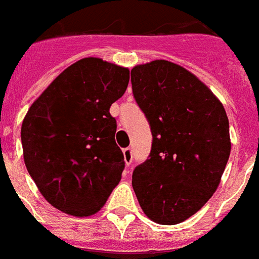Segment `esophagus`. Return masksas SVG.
<instances>
[{
	"instance_id": "obj_1",
	"label": "esophagus",
	"mask_w": 259,
	"mask_h": 259,
	"mask_svg": "<svg viewBox=\"0 0 259 259\" xmlns=\"http://www.w3.org/2000/svg\"><path fill=\"white\" fill-rule=\"evenodd\" d=\"M123 158H125V162L127 166L132 163V161H133V150H132V148L123 149Z\"/></svg>"
}]
</instances>
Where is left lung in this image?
<instances>
[{"label": "left lung", "mask_w": 259, "mask_h": 259, "mask_svg": "<svg viewBox=\"0 0 259 259\" xmlns=\"http://www.w3.org/2000/svg\"><path fill=\"white\" fill-rule=\"evenodd\" d=\"M132 89L153 136L133 171L134 193L151 221L181 224L220 185L232 148L228 115L205 83L169 61L132 69Z\"/></svg>", "instance_id": "left-lung-1"}]
</instances>
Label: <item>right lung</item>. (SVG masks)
I'll return each mask as SVG.
<instances>
[{
    "label": "right lung",
    "mask_w": 259,
    "mask_h": 259,
    "mask_svg": "<svg viewBox=\"0 0 259 259\" xmlns=\"http://www.w3.org/2000/svg\"><path fill=\"white\" fill-rule=\"evenodd\" d=\"M127 83V69L89 57L65 69L27 110L21 127L25 165L56 209L96 214L121 181L125 161L109 110Z\"/></svg>",
    "instance_id": "add662e5"
}]
</instances>
